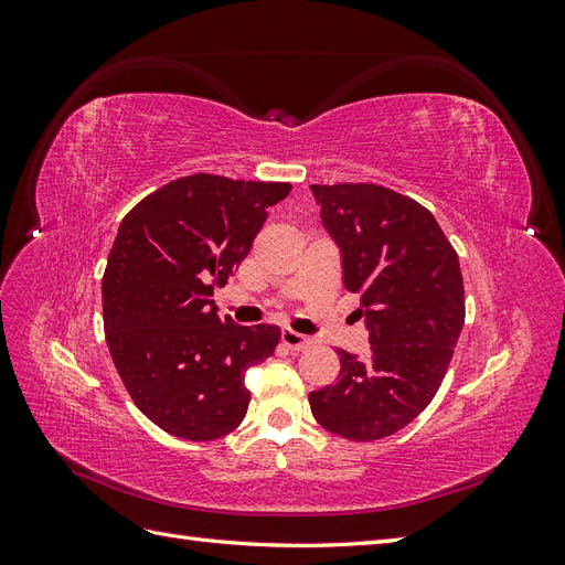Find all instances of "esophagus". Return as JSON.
Instances as JSON below:
<instances>
[{"label":"esophagus","mask_w":565,"mask_h":565,"mask_svg":"<svg viewBox=\"0 0 565 565\" xmlns=\"http://www.w3.org/2000/svg\"><path fill=\"white\" fill-rule=\"evenodd\" d=\"M280 341H282V344H285L289 351H303L306 347L311 344L309 337H303V334H299V332H295V330H282V332H280Z\"/></svg>","instance_id":"esophagus-1"}]
</instances>
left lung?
<instances>
[{"mask_svg":"<svg viewBox=\"0 0 565 565\" xmlns=\"http://www.w3.org/2000/svg\"><path fill=\"white\" fill-rule=\"evenodd\" d=\"M311 193L370 332L363 361L339 351V377L309 393L311 413L330 434L377 440L413 422L446 377L465 324L459 259L429 210L384 185H311Z\"/></svg>","mask_w":565,"mask_h":565,"instance_id":"8db88e82","label":"left lung"}]
</instances>
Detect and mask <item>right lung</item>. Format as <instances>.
<instances>
[{"label": "right lung", "mask_w": 565, "mask_h": 565, "mask_svg": "<svg viewBox=\"0 0 565 565\" xmlns=\"http://www.w3.org/2000/svg\"><path fill=\"white\" fill-rule=\"evenodd\" d=\"M289 183L193 174L122 218L104 273V330L131 401L160 429L214 440L243 422L245 372L280 341L278 324L221 320L224 287Z\"/></svg>", "instance_id": "1"}]
</instances>
